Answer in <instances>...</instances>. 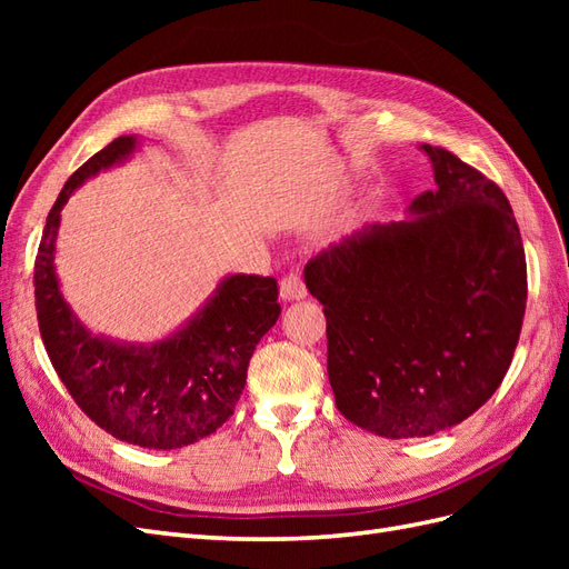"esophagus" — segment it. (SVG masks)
<instances>
[{
	"label": "esophagus",
	"mask_w": 569,
	"mask_h": 569,
	"mask_svg": "<svg viewBox=\"0 0 569 569\" xmlns=\"http://www.w3.org/2000/svg\"><path fill=\"white\" fill-rule=\"evenodd\" d=\"M280 297L284 301H301L308 297V289L306 282L299 272H289L287 278H282L280 282Z\"/></svg>",
	"instance_id": "esophagus-1"
}]
</instances>
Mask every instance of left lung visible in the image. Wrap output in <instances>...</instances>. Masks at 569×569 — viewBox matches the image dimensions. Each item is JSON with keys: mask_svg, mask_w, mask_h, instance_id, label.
<instances>
[{"mask_svg": "<svg viewBox=\"0 0 569 569\" xmlns=\"http://www.w3.org/2000/svg\"><path fill=\"white\" fill-rule=\"evenodd\" d=\"M437 189L308 261L339 412L387 439L443 432L501 387L527 306L518 220L493 180L422 144Z\"/></svg>", "mask_w": 569, "mask_h": 569, "instance_id": "8db88e82", "label": "left lung"}]
</instances>
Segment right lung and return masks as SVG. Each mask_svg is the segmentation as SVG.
<instances>
[{"mask_svg":"<svg viewBox=\"0 0 569 569\" xmlns=\"http://www.w3.org/2000/svg\"><path fill=\"white\" fill-rule=\"evenodd\" d=\"M134 137H118L66 180L47 216L36 258V306L47 356L80 410L111 437L142 449H182L226 422L247 385L256 343L278 322V280L232 274L170 339L123 347L90 335L59 291L54 239L76 187L126 159Z\"/></svg>","mask_w":569,"mask_h":569,"instance_id":"right-lung-1","label":"right lung"}]
</instances>
